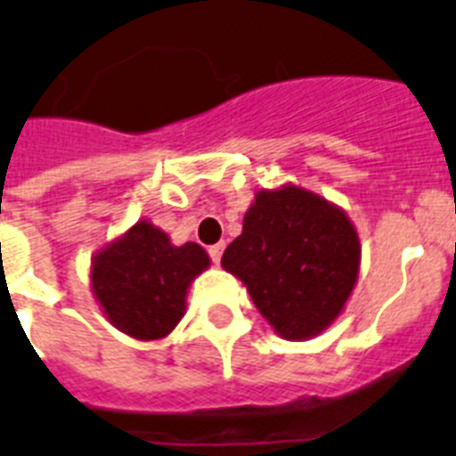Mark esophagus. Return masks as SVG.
Returning <instances> with one entry per match:
<instances>
[{"label": "esophagus", "mask_w": 456, "mask_h": 456, "mask_svg": "<svg viewBox=\"0 0 456 456\" xmlns=\"http://www.w3.org/2000/svg\"><path fill=\"white\" fill-rule=\"evenodd\" d=\"M224 248H225V244H224V242L212 244V247L208 248V251H209V258H212L214 263H219V260H221V254H224Z\"/></svg>", "instance_id": "esophagus-1"}]
</instances>
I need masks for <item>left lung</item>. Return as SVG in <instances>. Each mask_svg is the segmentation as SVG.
<instances>
[{
  "mask_svg": "<svg viewBox=\"0 0 456 456\" xmlns=\"http://www.w3.org/2000/svg\"><path fill=\"white\" fill-rule=\"evenodd\" d=\"M360 251L344 209L286 184L256 193L242 235L228 244L221 265L247 286L274 332L302 341L328 330L344 311Z\"/></svg>",
  "mask_w": 456,
  "mask_h": 456,
  "instance_id": "8db88e82",
  "label": "left lung"
}]
</instances>
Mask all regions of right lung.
Wrapping results in <instances>:
<instances>
[{
  "label": "right lung",
  "instance_id": "right-lung-1",
  "mask_svg": "<svg viewBox=\"0 0 456 456\" xmlns=\"http://www.w3.org/2000/svg\"><path fill=\"white\" fill-rule=\"evenodd\" d=\"M209 267L196 242L175 247L170 237L138 221L92 260V290L108 321L140 341L163 339L182 321L186 290Z\"/></svg>",
  "mask_w": 456,
  "mask_h": 456
}]
</instances>
